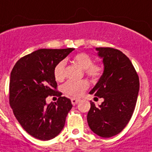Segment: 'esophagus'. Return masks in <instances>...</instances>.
I'll return each mask as SVG.
<instances>
[{
  "label": "esophagus",
  "instance_id": "34e87169",
  "mask_svg": "<svg viewBox=\"0 0 152 152\" xmlns=\"http://www.w3.org/2000/svg\"><path fill=\"white\" fill-rule=\"evenodd\" d=\"M80 102V99H75V98H73V99H71V103L73 104V105H76L77 102Z\"/></svg>",
  "mask_w": 152,
  "mask_h": 152
}]
</instances>
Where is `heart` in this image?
<instances>
[{"label":"heart","mask_w":152,"mask_h":152,"mask_svg":"<svg viewBox=\"0 0 152 152\" xmlns=\"http://www.w3.org/2000/svg\"><path fill=\"white\" fill-rule=\"evenodd\" d=\"M75 62L81 68L85 69V73L93 79L99 78L103 74L104 68L101 64H92L93 61L89 55L85 53H80L74 57ZM64 61H61L55 66L53 74L56 81H63L65 77ZM89 87V82L83 79L79 81L71 80L64 84L63 86V91L67 96L71 97H80Z\"/></svg>","instance_id":"heart-1"}]
</instances>
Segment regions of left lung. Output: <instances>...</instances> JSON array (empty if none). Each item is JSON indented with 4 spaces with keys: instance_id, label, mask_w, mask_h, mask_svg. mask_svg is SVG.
I'll use <instances>...</instances> for the list:
<instances>
[{
    "instance_id": "1",
    "label": "left lung",
    "mask_w": 152,
    "mask_h": 152,
    "mask_svg": "<svg viewBox=\"0 0 152 152\" xmlns=\"http://www.w3.org/2000/svg\"><path fill=\"white\" fill-rule=\"evenodd\" d=\"M96 50L102 59L104 71L89 94L104 101L99 106L90 101L87 121L95 134L110 137L121 132L132 116L138 96L139 77L130 59L121 51L110 47Z\"/></svg>"
}]
</instances>
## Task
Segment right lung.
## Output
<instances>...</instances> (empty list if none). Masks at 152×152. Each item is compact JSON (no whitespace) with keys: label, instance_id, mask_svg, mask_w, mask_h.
<instances>
[{"label":"right lung","instance_id":"obj_1","mask_svg":"<svg viewBox=\"0 0 152 152\" xmlns=\"http://www.w3.org/2000/svg\"><path fill=\"white\" fill-rule=\"evenodd\" d=\"M74 48L40 49L19 59L11 72L10 106L18 121L35 138L48 141L61 132L71 100L56 91L54 67ZM49 95L59 96L56 103L47 104Z\"/></svg>","mask_w":152,"mask_h":152}]
</instances>
